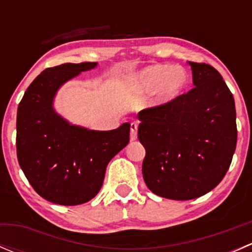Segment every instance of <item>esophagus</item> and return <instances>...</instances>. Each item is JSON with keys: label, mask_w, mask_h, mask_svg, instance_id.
<instances>
[{"label": "esophagus", "mask_w": 252, "mask_h": 252, "mask_svg": "<svg viewBox=\"0 0 252 252\" xmlns=\"http://www.w3.org/2000/svg\"><path fill=\"white\" fill-rule=\"evenodd\" d=\"M138 138V124L135 122L130 124V140H136Z\"/></svg>", "instance_id": "34e87169"}]
</instances>
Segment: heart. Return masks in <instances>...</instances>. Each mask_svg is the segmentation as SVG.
Listing matches in <instances>:
<instances>
[{
  "mask_svg": "<svg viewBox=\"0 0 252 252\" xmlns=\"http://www.w3.org/2000/svg\"><path fill=\"white\" fill-rule=\"evenodd\" d=\"M136 85L145 93L157 90L159 101L168 102L182 95L189 84V74L180 65L156 64L145 68L136 75Z\"/></svg>",
  "mask_w": 252,
  "mask_h": 252,
  "instance_id": "1",
  "label": "heart"
}]
</instances>
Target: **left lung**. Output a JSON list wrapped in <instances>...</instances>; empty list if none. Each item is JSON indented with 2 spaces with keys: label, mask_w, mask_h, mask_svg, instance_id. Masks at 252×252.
<instances>
[{
  "label": "left lung",
  "mask_w": 252,
  "mask_h": 252,
  "mask_svg": "<svg viewBox=\"0 0 252 252\" xmlns=\"http://www.w3.org/2000/svg\"><path fill=\"white\" fill-rule=\"evenodd\" d=\"M189 64L195 88L138 114L142 177L154 194L171 200L196 199L217 187L238 136L234 97L222 75L206 63Z\"/></svg>",
  "instance_id": "obj_1"
}]
</instances>
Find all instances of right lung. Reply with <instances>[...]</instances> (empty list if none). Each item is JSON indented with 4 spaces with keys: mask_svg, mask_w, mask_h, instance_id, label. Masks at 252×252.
<instances>
[{
    "mask_svg": "<svg viewBox=\"0 0 252 252\" xmlns=\"http://www.w3.org/2000/svg\"><path fill=\"white\" fill-rule=\"evenodd\" d=\"M96 64L47 68L30 84L18 106V162L35 191L53 204L81 205L95 197L108 162L129 142V123L114 130H88L70 126L53 111L58 88Z\"/></svg>",
    "mask_w": 252,
    "mask_h": 252,
    "instance_id": "add662e5",
    "label": "right lung"
}]
</instances>
